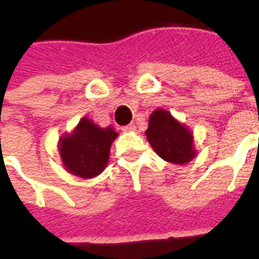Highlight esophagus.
Here are the masks:
<instances>
[{"mask_svg": "<svg viewBox=\"0 0 259 259\" xmlns=\"http://www.w3.org/2000/svg\"><path fill=\"white\" fill-rule=\"evenodd\" d=\"M122 130H123V132H135L136 124L135 123H129L127 126H123V127H122Z\"/></svg>", "mask_w": 259, "mask_h": 259, "instance_id": "esophagus-1", "label": "esophagus"}]
</instances>
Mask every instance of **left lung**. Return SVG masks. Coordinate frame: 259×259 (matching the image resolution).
Masks as SVG:
<instances>
[{
	"label": "left lung",
	"mask_w": 259,
	"mask_h": 259,
	"mask_svg": "<svg viewBox=\"0 0 259 259\" xmlns=\"http://www.w3.org/2000/svg\"><path fill=\"white\" fill-rule=\"evenodd\" d=\"M146 135L154 151L168 162L182 165L194 158L193 136L168 111L152 112Z\"/></svg>",
	"instance_id": "8db88e82"
}]
</instances>
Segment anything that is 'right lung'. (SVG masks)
Segmentation results:
<instances>
[{"label": "right lung", "mask_w": 259, "mask_h": 259, "mask_svg": "<svg viewBox=\"0 0 259 259\" xmlns=\"http://www.w3.org/2000/svg\"><path fill=\"white\" fill-rule=\"evenodd\" d=\"M116 136L112 127L101 129L83 118L73 135L61 139L59 154L65 168L84 179L100 175L107 165L109 148Z\"/></svg>", "instance_id": "add662e5"}]
</instances>
